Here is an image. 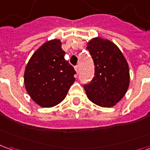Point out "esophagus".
<instances>
[{
  "label": "esophagus",
  "mask_w": 150,
  "mask_h": 150,
  "mask_svg": "<svg viewBox=\"0 0 150 150\" xmlns=\"http://www.w3.org/2000/svg\"><path fill=\"white\" fill-rule=\"evenodd\" d=\"M75 71H76V73L79 74V66L75 67Z\"/></svg>",
  "instance_id": "1"
}]
</instances>
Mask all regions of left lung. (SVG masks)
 <instances>
[{"mask_svg": "<svg viewBox=\"0 0 150 150\" xmlns=\"http://www.w3.org/2000/svg\"><path fill=\"white\" fill-rule=\"evenodd\" d=\"M87 49L94 61L95 76L84 85L87 96L98 106H115L128 91L130 81L129 64L115 43L96 37L88 41Z\"/></svg>", "mask_w": 150, "mask_h": 150, "instance_id": "obj_1", "label": "left lung"}]
</instances>
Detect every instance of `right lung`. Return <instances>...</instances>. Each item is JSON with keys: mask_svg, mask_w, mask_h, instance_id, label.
<instances>
[{"mask_svg": "<svg viewBox=\"0 0 150 150\" xmlns=\"http://www.w3.org/2000/svg\"><path fill=\"white\" fill-rule=\"evenodd\" d=\"M64 55L61 41L51 39L33 54L25 67V88L41 107L51 108L61 103L75 82L74 67Z\"/></svg>", "mask_w": 150, "mask_h": 150, "instance_id": "right-lung-1", "label": "right lung"}]
</instances>
